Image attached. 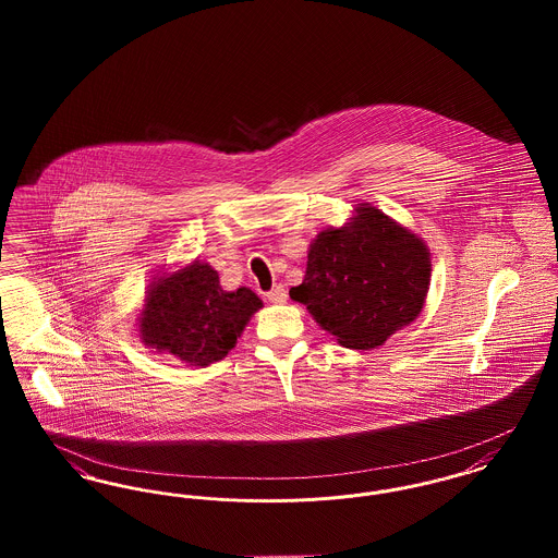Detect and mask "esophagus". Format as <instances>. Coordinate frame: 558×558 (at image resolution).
I'll return each instance as SVG.
<instances>
[{"label":"esophagus","instance_id":"obj_1","mask_svg":"<svg viewBox=\"0 0 558 558\" xmlns=\"http://www.w3.org/2000/svg\"><path fill=\"white\" fill-rule=\"evenodd\" d=\"M267 301L269 303H287V291H284V287H276V289H271V291L266 294Z\"/></svg>","mask_w":558,"mask_h":558}]
</instances>
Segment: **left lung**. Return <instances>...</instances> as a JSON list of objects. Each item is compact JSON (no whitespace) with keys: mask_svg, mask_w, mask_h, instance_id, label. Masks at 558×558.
<instances>
[{"mask_svg":"<svg viewBox=\"0 0 558 558\" xmlns=\"http://www.w3.org/2000/svg\"><path fill=\"white\" fill-rule=\"evenodd\" d=\"M430 284L425 240L371 203L312 240L291 299L347 349H374L423 312Z\"/></svg>","mask_w":558,"mask_h":558,"instance_id":"left-lung-1","label":"left lung"}]
</instances>
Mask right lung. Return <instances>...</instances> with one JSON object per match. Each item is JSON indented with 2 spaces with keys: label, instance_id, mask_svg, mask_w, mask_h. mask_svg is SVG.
Segmentation results:
<instances>
[{
  "label": "right lung",
  "instance_id": "right-lung-1",
  "mask_svg": "<svg viewBox=\"0 0 558 558\" xmlns=\"http://www.w3.org/2000/svg\"><path fill=\"white\" fill-rule=\"evenodd\" d=\"M264 301L246 287L223 291L219 274L194 259L175 271H160L137 314L140 343L205 368L219 362L246 328Z\"/></svg>",
  "mask_w": 558,
  "mask_h": 558
}]
</instances>
